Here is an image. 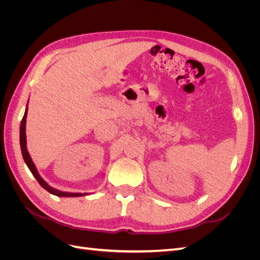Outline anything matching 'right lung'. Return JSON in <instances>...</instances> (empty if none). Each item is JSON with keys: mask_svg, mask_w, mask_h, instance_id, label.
<instances>
[{"mask_svg": "<svg viewBox=\"0 0 260 260\" xmlns=\"http://www.w3.org/2000/svg\"><path fill=\"white\" fill-rule=\"evenodd\" d=\"M29 102V101H28ZM27 114H28V104L26 106V111L25 114H23L22 120L20 123V129H19V141H20V148H21V154H22V158L25 160L26 165L28 166L29 170L31 171V174L34 175V177L37 179V181L39 182L44 190L48 191L49 193L56 195V196H60V198H80V196H85L88 195L89 193H72V192H62L57 190V188H54L51 185L48 184L46 181H44V179L39 175V172L37 170V167L35 162L31 159V156L27 149V139H26V119H27Z\"/></svg>", "mask_w": 260, "mask_h": 260, "instance_id": "add662e5", "label": "right lung"}]
</instances>
